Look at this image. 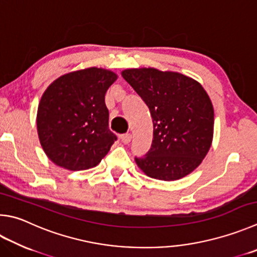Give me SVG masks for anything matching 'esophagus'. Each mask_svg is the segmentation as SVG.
I'll use <instances>...</instances> for the list:
<instances>
[{"label":"esophagus","instance_id":"esophagus-1","mask_svg":"<svg viewBox=\"0 0 257 257\" xmlns=\"http://www.w3.org/2000/svg\"><path fill=\"white\" fill-rule=\"evenodd\" d=\"M120 139H121V142H122L123 144H129L130 142H132V135L130 134H123V135H121L120 136Z\"/></svg>","mask_w":257,"mask_h":257}]
</instances>
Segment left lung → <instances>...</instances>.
<instances>
[{"label":"left lung","mask_w":257,"mask_h":257,"mask_svg":"<svg viewBox=\"0 0 257 257\" xmlns=\"http://www.w3.org/2000/svg\"><path fill=\"white\" fill-rule=\"evenodd\" d=\"M127 81L148 106L153 142L142 157H135L153 179L174 181L194 171L212 142L213 108L207 92L188 76L155 68L123 71Z\"/></svg>","instance_id":"obj_1"}]
</instances>
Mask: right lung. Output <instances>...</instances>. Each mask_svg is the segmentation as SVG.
<instances>
[{
	"label": "right lung",
	"instance_id": "add662e5",
	"mask_svg": "<svg viewBox=\"0 0 257 257\" xmlns=\"http://www.w3.org/2000/svg\"><path fill=\"white\" fill-rule=\"evenodd\" d=\"M114 73L91 67L68 73L45 91L37 128L45 153L56 165L71 171L99 164L116 136L109 129L104 96Z\"/></svg>",
	"mask_w": 257,
	"mask_h": 257
}]
</instances>
